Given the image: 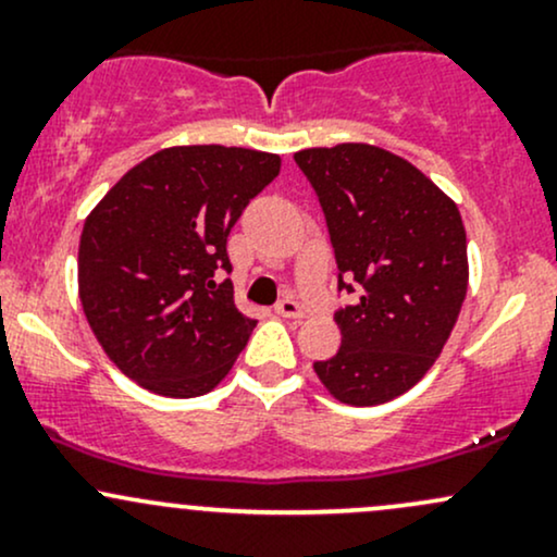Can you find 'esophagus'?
I'll list each match as a JSON object with an SVG mask.
<instances>
[{
	"label": "esophagus",
	"instance_id": "1",
	"mask_svg": "<svg viewBox=\"0 0 557 557\" xmlns=\"http://www.w3.org/2000/svg\"><path fill=\"white\" fill-rule=\"evenodd\" d=\"M277 314L285 319H304V306H300L293 296H287L277 304Z\"/></svg>",
	"mask_w": 557,
	"mask_h": 557
}]
</instances>
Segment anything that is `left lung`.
Instances as JSON below:
<instances>
[{"label":"left lung","mask_w":557,"mask_h":557,"mask_svg":"<svg viewBox=\"0 0 557 557\" xmlns=\"http://www.w3.org/2000/svg\"><path fill=\"white\" fill-rule=\"evenodd\" d=\"M327 220L341 350L314 361L322 385L348 406H380L411 389L443 354L469 287L461 212L424 172L380 146L298 151Z\"/></svg>","instance_id":"8db88e82"}]
</instances>
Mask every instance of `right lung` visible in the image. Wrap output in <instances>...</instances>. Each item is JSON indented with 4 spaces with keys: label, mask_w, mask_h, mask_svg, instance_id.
I'll use <instances>...</instances> for the list:
<instances>
[{
    "label": "right lung",
    "mask_w": 557,
    "mask_h": 557,
    "mask_svg": "<svg viewBox=\"0 0 557 557\" xmlns=\"http://www.w3.org/2000/svg\"><path fill=\"white\" fill-rule=\"evenodd\" d=\"M280 175V157L172 146L127 170L96 203L78 248L81 304L120 372L168 398L225 380L257 319L240 314L227 235Z\"/></svg>",
    "instance_id": "right-lung-1"
}]
</instances>
